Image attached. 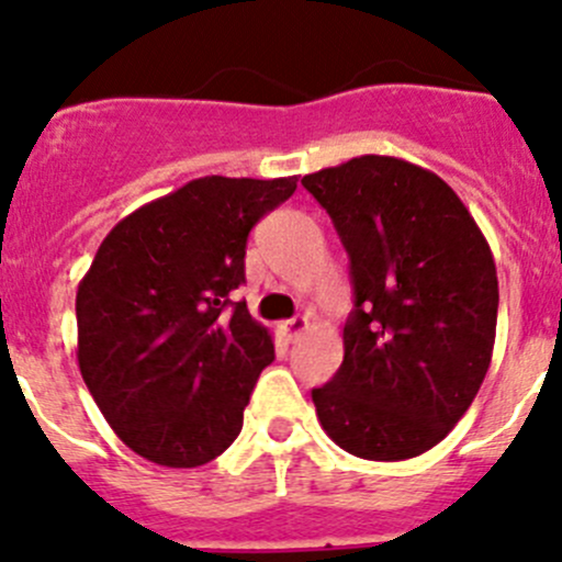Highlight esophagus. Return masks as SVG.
<instances>
[{"instance_id": "1", "label": "esophagus", "mask_w": 562, "mask_h": 562, "mask_svg": "<svg viewBox=\"0 0 562 562\" xmlns=\"http://www.w3.org/2000/svg\"><path fill=\"white\" fill-rule=\"evenodd\" d=\"M310 328V317L307 315H296L291 317V321L282 323V331L288 334V339H296L299 334H304Z\"/></svg>"}]
</instances>
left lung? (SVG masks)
<instances>
[{
    "label": "left lung",
    "mask_w": 562,
    "mask_h": 562,
    "mask_svg": "<svg viewBox=\"0 0 562 562\" xmlns=\"http://www.w3.org/2000/svg\"><path fill=\"white\" fill-rule=\"evenodd\" d=\"M350 258L353 313L337 375L313 389L348 454L400 462L438 446L479 394L495 348L497 271L438 173L364 155L304 176Z\"/></svg>",
    "instance_id": "left-lung-1"
}]
</instances>
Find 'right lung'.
Wrapping results in <instances>:
<instances>
[{"label": "right lung", "mask_w": 562, "mask_h": 562, "mask_svg": "<svg viewBox=\"0 0 562 562\" xmlns=\"http://www.w3.org/2000/svg\"><path fill=\"white\" fill-rule=\"evenodd\" d=\"M296 176H203L119 220L76 293L78 367L124 446L162 468H198L241 432L274 361L269 328L231 293L252 225Z\"/></svg>", "instance_id": "right-lung-1"}]
</instances>
